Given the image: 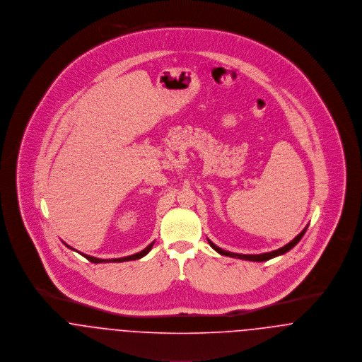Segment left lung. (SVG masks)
<instances>
[{
  "instance_id": "obj_1",
  "label": "left lung",
  "mask_w": 362,
  "mask_h": 362,
  "mask_svg": "<svg viewBox=\"0 0 362 362\" xmlns=\"http://www.w3.org/2000/svg\"><path fill=\"white\" fill-rule=\"evenodd\" d=\"M308 228V226H307ZM307 228H304V230L298 235V236H296L293 240L290 241L288 244H286V245H283L281 248H278V250H275V251H271V252H264V254H236V252H230V251H226V250H222L221 247H218V245H215L212 241L209 240V239H206L208 243H209V245L216 251V252H219L221 255H226V257H232V258H239V259H245V261H255V262H262V261H268V259H271V258H275V257H278V255H283L284 252H287V251H290L298 241L301 240V238L304 236V233H305V230H307Z\"/></svg>"
}]
</instances>
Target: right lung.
Instances as JSON below:
<instances>
[{
  "label": "right lung",
  "instance_id": "add662e5",
  "mask_svg": "<svg viewBox=\"0 0 362 362\" xmlns=\"http://www.w3.org/2000/svg\"><path fill=\"white\" fill-rule=\"evenodd\" d=\"M154 245V241L151 244H148L143 251L137 252V254H133V255H129V257H123V258H114V259H101V258H95V257H90V255H86V254H81L84 258H87L90 262H94V264H100V262H123V261H133V259H140L143 258L144 255H147L150 252V250L153 248Z\"/></svg>",
  "mask_w": 362,
  "mask_h": 362
}]
</instances>
